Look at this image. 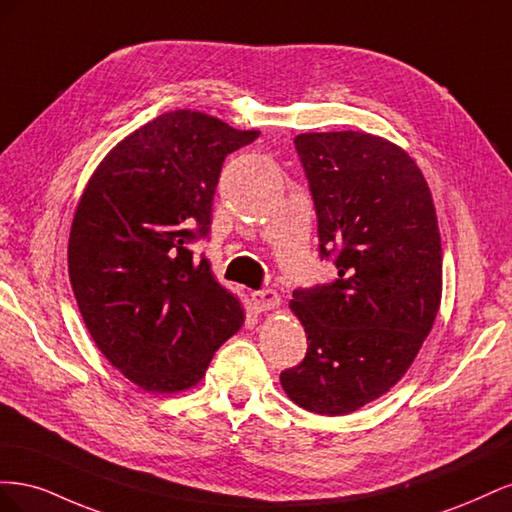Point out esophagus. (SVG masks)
Masks as SVG:
<instances>
[{
	"label": "esophagus",
	"instance_id": "1",
	"mask_svg": "<svg viewBox=\"0 0 512 512\" xmlns=\"http://www.w3.org/2000/svg\"><path fill=\"white\" fill-rule=\"evenodd\" d=\"M252 301H254L258 312H271V309H277V307L282 305L280 294H277V292L271 290V288L252 292Z\"/></svg>",
	"mask_w": 512,
	"mask_h": 512
}]
</instances>
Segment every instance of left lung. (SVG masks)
Segmentation results:
<instances>
[{
    "label": "left lung",
    "mask_w": 512,
    "mask_h": 512,
    "mask_svg": "<svg viewBox=\"0 0 512 512\" xmlns=\"http://www.w3.org/2000/svg\"><path fill=\"white\" fill-rule=\"evenodd\" d=\"M318 215L320 256L337 280L294 290L290 312L307 354L282 371L294 404L342 416L404 378L442 301V243L421 168L399 145L367 132L294 138Z\"/></svg>",
    "instance_id": "obj_1"
}]
</instances>
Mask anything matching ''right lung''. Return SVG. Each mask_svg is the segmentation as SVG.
I'll use <instances>...</instances> for the list:
<instances>
[{"mask_svg":"<svg viewBox=\"0 0 512 512\" xmlns=\"http://www.w3.org/2000/svg\"><path fill=\"white\" fill-rule=\"evenodd\" d=\"M258 136L190 108L164 113L106 153L76 205V305L108 363L147 393L192 389L243 327L241 299L188 245L211 228L226 156Z\"/></svg>","mask_w":512,"mask_h":512,"instance_id":"1","label":"right lung"}]
</instances>
